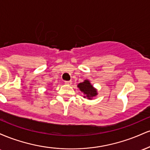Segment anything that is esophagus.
<instances>
[{
    "label": "esophagus",
    "mask_w": 150,
    "mask_h": 150,
    "mask_svg": "<svg viewBox=\"0 0 150 150\" xmlns=\"http://www.w3.org/2000/svg\"><path fill=\"white\" fill-rule=\"evenodd\" d=\"M65 84H66V85H71L72 81H65Z\"/></svg>",
    "instance_id": "1"
}]
</instances>
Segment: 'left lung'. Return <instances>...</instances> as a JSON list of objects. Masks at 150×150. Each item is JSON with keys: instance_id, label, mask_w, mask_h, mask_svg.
Segmentation results:
<instances>
[{"instance_id": "obj_1", "label": "left lung", "mask_w": 150, "mask_h": 150, "mask_svg": "<svg viewBox=\"0 0 150 150\" xmlns=\"http://www.w3.org/2000/svg\"><path fill=\"white\" fill-rule=\"evenodd\" d=\"M77 87H79L81 92L84 93L85 94L84 97H87L88 99H92L93 97L97 95V89L91 85L90 82L87 80H85L83 82L79 83L77 85Z\"/></svg>"}]
</instances>
